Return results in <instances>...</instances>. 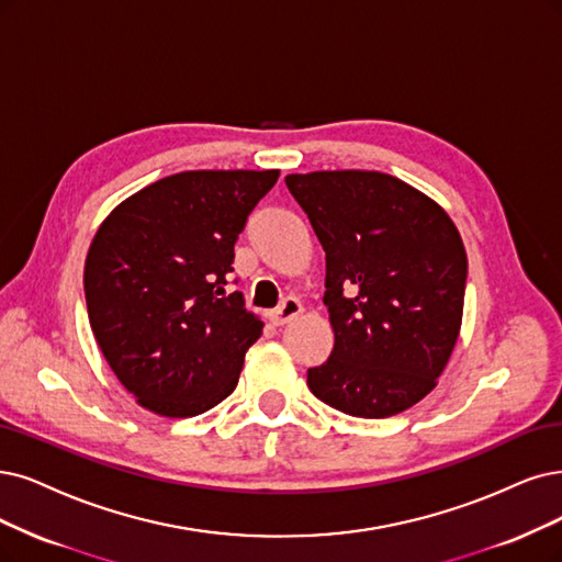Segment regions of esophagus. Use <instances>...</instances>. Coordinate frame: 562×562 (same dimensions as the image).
<instances>
[{
  "instance_id": "1",
  "label": "esophagus",
  "mask_w": 562,
  "mask_h": 562,
  "mask_svg": "<svg viewBox=\"0 0 562 562\" xmlns=\"http://www.w3.org/2000/svg\"><path fill=\"white\" fill-rule=\"evenodd\" d=\"M303 313V305L299 299H286L273 315H270V322H273V326H284L292 319H296L299 315Z\"/></svg>"
}]
</instances>
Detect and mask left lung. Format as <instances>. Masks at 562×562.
Returning <instances> with one entry per match:
<instances>
[{
    "label": "left lung",
    "instance_id": "obj_1",
    "mask_svg": "<svg viewBox=\"0 0 562 562\" xmlns=\"http://www.w3.org/2000/svg\"><path fill=\"white\" fill-rule=\"evenodd\" d=\"M326 255L334 351L307 370L315 396L386 419L438 384L461 334L468 257L445 207L380 171L284 178Z\"/></svg>",
    "mask_w": 562,
    "mask_h": 562
}]
</instances>
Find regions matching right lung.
Masks as SVG:
<instances>
[{"label":"right lung","mask_w":562,"mask_h":562,"mask_svg":"<svg viewBox=\"0 0 562 562\" xmlns=\"http://www.w3.org/2000/svg\"><path fill=\"white\" fill-rule=\"evenodd\" d=\"M280 171H184L143 187L101 222L86 259L88 317L136 403L184 419L238 384L263 322L226 294L234 243Z\"/></svg>","instance_id":"obj_1"}]
</instances>
